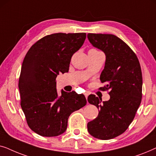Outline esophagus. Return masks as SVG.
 Returning <instances> with one entry per match:
<instances>
[{"label":"esophagus","instance_id":"obj_1","mask_svg":"<svg viewBox=\"0 0 156 156\" xmlns=\"http://www.w3.org/2000/svg\"><path fill=\"white\" fill-rule=\"evenodd\" d=\"M88 95H89V94L87 93V92L84 93V96H85V97H86V99H87V97H88Z\"/></svg>","mask_w":156,"mask_h":156}]
</instances>
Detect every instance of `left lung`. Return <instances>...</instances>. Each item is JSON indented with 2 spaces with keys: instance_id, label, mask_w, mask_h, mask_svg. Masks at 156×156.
<instances>
[{
  "instance_id": "8db88e82",
  "label": "left lung",
  "mask_w": 156,
  "mask_h": 156,
  "mask_svg": "<svg viewBox=\"0 0 156 156\" xmlns=\"http://www.w3.org/2000/svg\"><path fill=\"white\" fill-rule=\"evenodd\" d=\"M94 47L106 55L104 69L100 75L108 90L110 99L102 101L90 94L89 104L99 109L98 116L87 123L89 133L101 140L114 138L125 132L133 121L142 99V72L138 59L122 40L111 34L89 33Z\"/></svg>"
}]
</instances>
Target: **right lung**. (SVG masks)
Segmentation results:
<instances>
[{
    "label": "right lung",
    "mask_w": 156,
    "mask_h": 156,
    "mask_svg": "<svg viewBox=\"0 0 156 156\" xmlns=\"http://www.w3.org/2000/svg\"><path fill=\"white\" fill-rule=\"evenodd\" d=\"M86 33H55L41 38L23 59L18 87L27 125L38 135L52 137L66 131L70 114L87 104L84 94L62 90L56 77L69 70L71 58L84 44Z\"/></svg>",
    "instance_id": "obj_1"
}]
</instances>
